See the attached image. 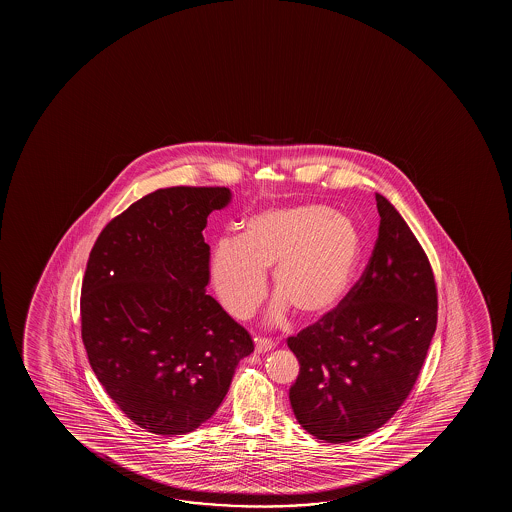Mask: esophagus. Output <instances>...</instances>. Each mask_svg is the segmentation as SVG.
I'll list each match as a JSON object with an SVG mask.
<instances>
[{"label": "esophagus", "mask_w": 512, "mask_h": 512, "mask_svg": "<svg viewBox=\"0 0 512 512\" xmlns=\"http://www.w3.org/2000/svg\"><path fill=\"white\" fill-rule=\"evenodd\" d=\"M274 348V343L271 339H266V337H257L255 339V351L257 353H267V351H271Z\"/></svg>", "instance_id": "1"}]
</instances>
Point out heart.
I'll return each mask as SVG.
<instances>
[{"instance_id": "1", "label": "heart", "mask_w": 512, "mask_h": 512, "mask_svg": "<svg viewBox=\"0 0 512 512\" xmlns=\"http://www.w3.org/2000/svg\"><path fill=\"white\" fill-rule=\"evenodd\" d=\"M360 257V236L350 218L325 206L276 208L246 220L239 239L218 241L211 253V283L227 313L248 318L266 295V271L280 295L271 320L288 306L304 318L327 315L350 288Z\"/></svg>"}]
</instances>
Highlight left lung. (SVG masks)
Listing matches in <instances>:
<instances>
[{
	"instance_id": "1",
	"label": "left lung",
	"mask_w": 512,
	"mask_h": 512,
	"mask_svg": "<svg viewBox=\"0 0 512 512\" xmlns=\"http://www.w3.org/2000/svg\"><path fill=\"white\" fill-rule=\"evenodd\" d=\"M378 239L337 308L288 337L301 364L290 406L320 441H357L383 427L413 390L437 327L434 273L393 204L376 194Z\"/></svg>"
}]
</instances>
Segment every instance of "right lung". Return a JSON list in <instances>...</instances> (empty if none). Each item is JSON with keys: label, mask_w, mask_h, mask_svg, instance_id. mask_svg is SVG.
I'll list each match as a JSON object with an SVG mask.
<instances>
[{"label": "right lung", "mask_w": 512, "mask_h": 512, "mask_svg": "<svg viewBox=\"0 0 512 512\" xmlns=\"http://www.w3.org/2000/svg\"><path fill=\"white\" fill-rule=\"evenodd\" d=\"M225 187L159 189L131 204L92 246L80 297L82 341L110 399L152 434L210 420L253 341L211 295V211Z\"/></svg>", "instance_id": "1"}]
</instances>
